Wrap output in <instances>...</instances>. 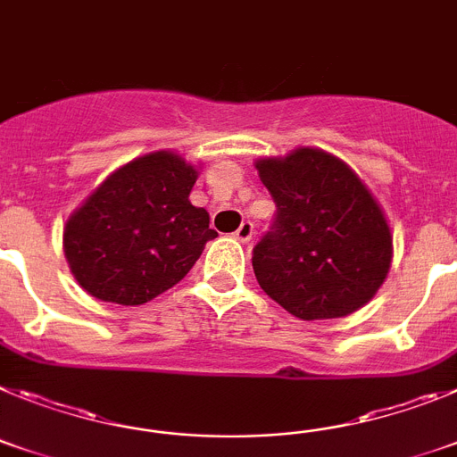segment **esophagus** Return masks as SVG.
Wrapping results in <instances>:
<instances>
[{"label":"esophagus","instance_id":"obj_1","mask_svg":"<svg viewBox=\"0 0 457 457\" xmlns=\"http://www.w3.org/2000/svg\"><path fill=\"white\" fill-rule=\"evenodd\" d=\"M253 234H255V225H253L251 220H245V223H241L239 229L234 232V237H237L241 244H248V241L253 239Z\"/></svg>","mask_w":457,"mask_h":457}]
</instances>
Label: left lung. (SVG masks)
Returning <instances> with one entry per match:
<instances>
[{"instance_id": "8db88e82", "label": "left lung", "mask_w": 457, "mask_h": 457, "mask_svg": "<svg viewBox=\"0 0 457 457\" xmlns=\"http://www.w3.org/2000/svg\"><path fill=\"white\" fill-rule=\"evenodd\" d=\"M255 168L276 202L271 232L253 248L260 287L308 322L363 308L386 278L394 239L359 174L311 146Z\"/></svg>"}]
</instances>
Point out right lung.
<instances>
[{
	"label": "right lung",
	"mask_w": 457,
	"mask_h": 457,
	"mask_svg": "<svg viewBox=\"0 0 457 457\" xmlns=\"http://www.w3.org/2000/svg\"><path fill=\"white\" fill-rule=\"evenodd\" d=\"M195 165L154 152L114 170L63 228V255L85 292L142 305L174 287L218 232L190 204Z\"/></svg>",
	"instance_id": "1"
}]
</instances>
